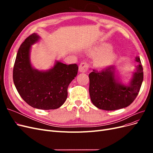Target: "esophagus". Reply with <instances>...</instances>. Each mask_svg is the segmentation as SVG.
<instances>
[{"instance_id": "1", "label": "esophagus", "mask_w": 153, "mask_h": 153, "mask_svg": "<svg viewBox=\"0 0 153 153\" xmlns=\"http://www.w3.org/2000/svg\"><path fill=\"white\" fill-rule=\"evenodd\" d=\"M89 69V64L86 62H82L79 66V71L81 73H85Z\"/></svg>"}]
</instances>
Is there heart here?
Masks as SVG:
<instances>
[{"mask_svg": "<svg viewBox=\"0 0 153 153\" xmlns=\"http://www.w3.org/2000/svg\"><path fill=\"white\" fill-rule=\"evenodd\" d=\"M103 54L96 61L97 65L100 67H105L110 65L116 59V55L110 46L107 43H101L94 48L91 53L93 55Z\"/></svg>", "mask_w": 153, "mask_h": 153, "instance_id": "b5f03b06", "label": "heart"}]
</instances>
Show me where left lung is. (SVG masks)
<instances>
[{"instance_id": "8db88e82", "label": "left lung", "mask_w": 153, "mask_h": 153, "mask_svg": "<svg viewBox=\"0 0 153 153\" xmlns=\"http://www.w3.org/2000/svg\"><path fill=\"white\" fill-rule=\"evenodd\" d=\"M135 61L139 64L128 85L117 81L112 66L100 71L93 70L89 74V94L92 103L97 108L115 110L127 107L133 103L140 91L143 78L140 57H136Z\"/></svg>"}]
</instances>
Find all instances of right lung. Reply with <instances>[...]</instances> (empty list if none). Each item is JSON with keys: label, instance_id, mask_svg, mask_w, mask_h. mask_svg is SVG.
Here are the masks:
<instances>
[{"label": "right lung", "instance_id": "obj_1", "mask_svg": "<svg viewBox=\"0 0 153 153\" xmlns=\"http://www.w3.org/2000/svg\"><path fill=\"white\" fill-rule=\"evenodd\" d=\"M40 37L36 33L25 39L18 49L14 64L13 82L18 93L33 108L56 109L67 99L68 88L76 76V64L66 65L56 61L48 71H39L32 66L30 60L31 46Z\"/></svg>", "mask_w": 153, "mask_h": 153}]
</instances>
